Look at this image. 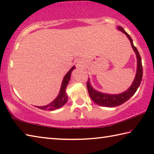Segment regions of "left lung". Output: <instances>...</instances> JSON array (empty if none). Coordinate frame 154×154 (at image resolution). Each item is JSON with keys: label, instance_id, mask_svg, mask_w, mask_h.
<instances>
[{"label": "left lung", "instance_id": "8db88e82", "mask_svg": "<svg viewBox=\"0 0 154 154\" xmlns=\"http://www.w3.org/2000/svg\"><path fill=\"white\" fill-rule=\"evenodd\" d=\"M117 29L121 31L126 35L128 38L130 40L131 43V46L134 53L136 54L137 60V72L135 75L134 79L132 82V85L128 89L124 91V92L117 94H111L103 93L101 92L95 90L92 85H91L90 80L88 79L87 82V88L89 95L92 100L97 105L102 106H107V107H114V106H118L122 105V104L126 102L128 100L132 97L137 92L138 88L139 87L143 77V67L141 58H140V54L138 51L136 47H134L133 44V41L130 37V35L128 34L124 29L121 26H118Z\"/></svg>", "mask_w": 154, "mask_h": 154}]
</instances>
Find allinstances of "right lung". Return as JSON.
<instances>
[{"label":"right lung","instance_id":"add662e5","mask_svg":"<svg viewBox=\"0 0 154 154\" xmlns=\"http://www.w3.org/2000/svg\"><path fill=\"white\" fill-rule=\"evenodd\" d=\"M75 69V66H73L71 69L69 70V72L65 75V76L63 78V80H62L60 90L58 96H57V97L54 99L51 103H49V105H45V106H36V107L38 109H43V110L51 111V110H55V109L62 107V106H63L65 104L67 103L68 96L66 92V88L70 79H71V72Z\"/></svg>","mask_w":154,"mask_h":154}]
</instances>
